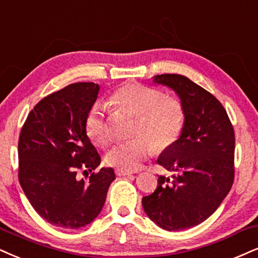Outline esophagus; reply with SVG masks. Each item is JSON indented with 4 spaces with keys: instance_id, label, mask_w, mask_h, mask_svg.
<instances>
[{
    "instance_id": "1",
    "label": "esophagus",
    "mask_w": 258,
    "mask_h": 258,
    "mask_svg": "<svg viewBox=\"0 0 258 258\" xmlns=\"http://www.w3.org/2000/svg\"><path fill=\"white\" fill-rule=\"evenodd\" d=\"M116 174H117V176H132L133 172H132V171H126V170H120V168H116Z\"/></svg>"
}]
</instances>
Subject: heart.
Masks as SVG:
<instances>
[{
    "label": "heart",
    "mask_w": 258,
    "mask_h": 258,
    "mask_svg": "<svg viewBox=\"0 0 258 258\" xmlns=\"http://www.w3.org/2000/svg\"><path fill=\"white\" fill-rule=\"evenodd\" d=\"M110 103L138 116L134 135L109 149L105 160L120 170L133 171L151 155L153 148L163 152L179 138L184 125V109L176 98L165 97L163 92L140 84L124 85L111 94ZM86 134L95 144L105 146L110 141V130L105 119V106L95 103L85 118Z\"/></svg>",
    "instance_id": "b5f03b06"
}]
</instances>
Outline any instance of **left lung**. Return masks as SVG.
Returning a JSON list of instances; mask_svg holds the SVG:
<instances>
[{
  "mask_svg": "<svg viewBox=\"0 0 258 258\" xmlns=\"http://www.w3.org/2000/svg\"><path fill=\"white\" fill-rule=\"evenodd\" d=\"M179 98L184 125L157 163L172 176H158V186L142 199L146 214L166 231H183L207 220L230 192L234 179V130L214 95L179 74L153 76Z\"/></svg>",
  "mask_w": 258,
  "mask_h": 258,
  "instance_id": "obj_1",
  "label": "left lung"
}]
</instances>
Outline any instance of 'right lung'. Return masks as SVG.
<instances>
[{
	"mask_svg": "<svg viewBox=\"0 0 258 258\" xmlns=\"http://www.w3.org/2000/svg\"><path fill=\"white\" fill-rule=\"evenodd\" d=\"M99 90L94 82H76L47 95L21 129L19 182L34 211L53 226L76 230L91 224L116 178L111 167L92 173L90 182L76 177L81 168L92 171L100 165L85 130Z\"/></svg>",
	"mask_w": 258,
	"mask_h": 258,
	"instance_id": "obj_1",
	"label": "right lung"
}]
</instances>
